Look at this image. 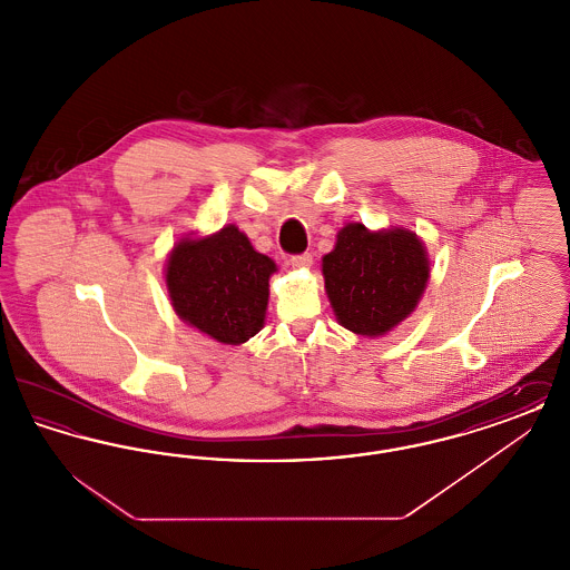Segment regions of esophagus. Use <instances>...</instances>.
Masks as SVG:
<instances>
[{
	"label": "esophagus",
	"instance_id": "1",
	"mask_svg": "<svg viewBox=\"0 0 570 570\" xmlns=\"http://www.w3.org/2000/svg\"><path fill=\"white\" fill-rule=\"evenodd\" d=\"M312 254H298V256H293L291 258V265L295 267V269H309L312 267Z\"/></svg>",
	"mask_w": 570,
	"mask_h": 570
}]
</instances>
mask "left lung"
Masks as SVG:
<instances>
[{
	"label": "left lung",
	"mask_w": 570,
	"mask_h": 570,
	"mask_svg": "<svg viewBox=\"0 0 570 570\" xmlns=\"http://www.w3.org/2000/svg\"><path fill=\"white\" fill-rule=\"evenodd\" d=\"M432 273L423 239L404 226L340 228L323 256L328 303L337 323L363 337H382L416 309Z\"/></svg>",
	"instance_id": "left-lung-1"
}]
</instances>
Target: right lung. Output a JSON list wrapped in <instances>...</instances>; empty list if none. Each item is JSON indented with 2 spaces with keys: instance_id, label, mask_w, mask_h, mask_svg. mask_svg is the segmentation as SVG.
<instances>
[{
  "instance_id": "obj_1",
  "label": "right lung",
  "mask_w": 570,
  "mask_h": 570,
  "mask_svg": "<svg viewBox=\"0 0 570 570\" xmlns=\"http://www.w3.org/2000/svg\"><path fill=\"white\" fill-rule=\"evenodd\" d=\"M277 265L249 244L235 224L173 245L164 282L175 314L226 346H239L263 326L269 277Z\"/></svg>"
}]
</instances>
